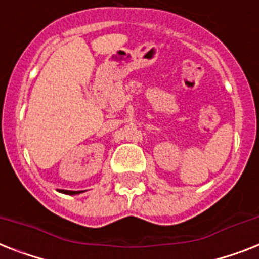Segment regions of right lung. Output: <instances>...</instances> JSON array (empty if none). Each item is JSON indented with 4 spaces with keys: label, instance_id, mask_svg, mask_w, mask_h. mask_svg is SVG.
<instances>
[{
    "label": "right lung",
    "instance_id": "1",
    "mask_svg": "<svg viewBox=\"0 0 259 259\" xmlns=\"http://www.w3.org/2000/svg\"><path fill=\"white\" fill-rule=\"evenodd\" d=\"M61 193H64V194H69V195H74V194H79L81 191H70V190H58Z\"/></svg>",
    "mask_w": 259,
    "mask_h": 259
}]
</instances>
